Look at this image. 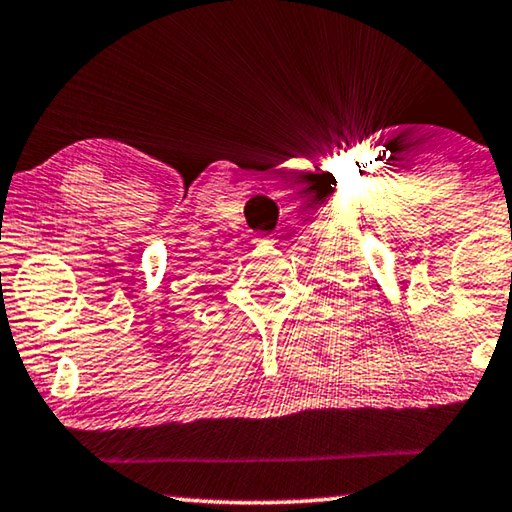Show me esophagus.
Wrapping results in <instances>:
<instances>
[{
  "mask_svg": "<svg viewBox=\"0 0 512 512\" xmlns=\"http://www.w3.org/2000/svg\"><path fill=\"white\" fill-rule=\"evenodd\" d=\"M258 242H261V244H268V247H272V244H275V237H272V235L258 237Z\"/></svg>",
  "mask_w": 512,
  "mask_h": 512,
  "instance_id": "esophagus-1",
  "label": "esophagus"
}]
</instances>
